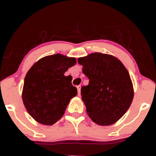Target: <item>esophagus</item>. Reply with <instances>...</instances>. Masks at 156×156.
<instances>
[{
  "mask_svg": "<svg viewBox=\"0 0 156 156\" xmlns=\"http://www.w3.org/2000/svg\"><path fill=\"white\" fill-rule=\"evenodd\" d=\"M80 89H81V86H78L77 87V89H78V95H80Z\"/></svg>",
  "mask_w": 156,
  "mask_h": 156,
  "instance_id": "obj_1",
  "label": "esophagus"
}]
</instances>
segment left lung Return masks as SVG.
<instances>
[{"mask_svg": "<svg viewBox=\"0 0 156 156\" xmlns=\"http://www.w3.org/2000/svg\"><path fill=\"white\" fill-rule=\"evenodd\" d=\"M89 78L81 88L82 101L91 119L103 126L119 120L131 105L134 91L129 73L115 56L92 53L78 59Z\"/></svg>", "mask_w": 156, "mask_h": 156, "instance_id": "1", "label": "left lung"}]
</instances>
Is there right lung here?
Instances as JSON below:
<instances>
[{"instance_id": "obj_1", "label": "right lung", "mask_w": 156, "mask_h": 156, "mask_svg": "<svg viewBox=\"0 0 156 156\" xmlns=\"http://www.w3.org/2000/svg\"><path fill=\"white\" fill-rule=\"evenodd\" d=\"M76 64V58L57 53L40 58L28 71L22 99L27 112L39 123L52 125L59 120L77 95L72 77L64 76Z\"/></svg>"}]
</instances>
